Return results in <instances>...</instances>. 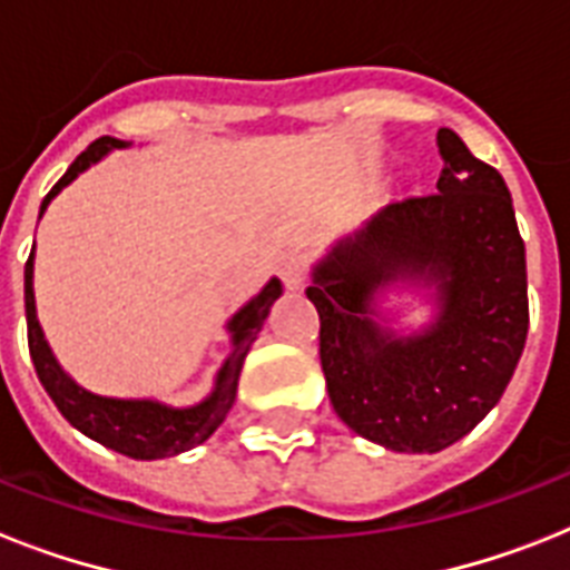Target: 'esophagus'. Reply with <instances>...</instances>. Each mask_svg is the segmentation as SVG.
Listing matches in <instances>:
<instances>
[{
  "instance_id": "1",
  "label": "esophagus",
  "mask_w": 570,
  "mask_h": 570,
  "mask_svg": "<svg viewBox=\"0 0 570 570\" xmlns=\"http://www.w3.org/2000/svg\"><path fill=\"white\" fill-rule=\"evenodd\" d=\"M307 272H311V266H307V257L302 250H289L281 263V277H284L286 289H302Z\"/></svg>"
}]
</instances>
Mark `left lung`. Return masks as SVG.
I'll return each instance as SVG.
<instances>
[{
	"instance_id": "left-lung-1",
	"label": "left lung",
	"mask_w": 570,
	"mask_h": 570,
	"mask_svg": "<svg viewBox=\"0 0 570 570\" xmlns=\"http://www.w3.org/2000/svg\"><path fill=\"white\" fill-rule=\"evenodd\" d=\"M438 191L384 206L313 268L331 405L393 452H441L500 402L521 361L530 302L512 195L452 129L438 132ZM396 279L435 286L439 316L402 338L374 295Z\"/></svg>"
}]
</instances>
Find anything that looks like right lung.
I'll list each match as a JSON object with an SVG mask.
<instances>
[{"label":"right lung","mask_w":570,"mask_h":570,"mask_svg":"<svg viewBox=\"0 0 570 570\" xmlns=\"http://www.w3.org/2000/svg\"><path fill=\"white\" fill-rule=\"evenodd\" d=\"M115 147H127V141H118V138L102 136L97 138L94 145H88V150L76 156V163L67 168V174L61 180L49 189V195L43 197L40 204V215L49 206V200L58 195V191L70 186V183L91 168L94 163H100L102 156L111 154ZM35 250L29 254V263H26V325H29V352L31 364L38 370V379L43 384V390L49 393V399L56 402V407L65 414V420L73 429H79L82 434H88L91 441L109 446V450L120 452V455H129V459L154 461V459H168V455H180V452L191 450L197 443H204L209 434L224 423V416L236 402V384H239L242 364H245V355H248L250 343L257 340L259 328L268 316V307L275 304V298L281 295V281L272 277L263 293L254 295L245 307H242L230 322H227V331L233 337V352L230 357L224 361V366L218 370V379H215V390L204 402H197L191 407H168L163 402H154V399H109L97 396L91 390L79 387L70 375L58 366V361L52 357V348L43 340V331H40L38 313H35V289H31V268H35Z\"/></svg>","instance_id":"obj_1"}]
</instances>
